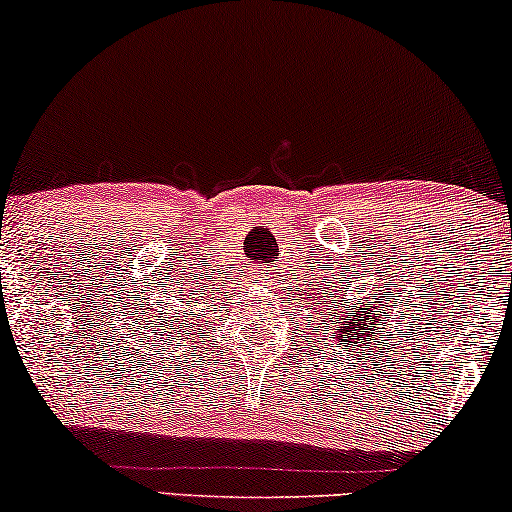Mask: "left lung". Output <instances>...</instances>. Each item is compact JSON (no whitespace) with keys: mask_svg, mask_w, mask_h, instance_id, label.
<instances>
[{"mask_svg":"<svg viewBox=\"0 0 512 512\" xmlns=\"http://www.w3.org/2000/svg\"><path fill=\"white\" fill-rule=\"evenodd\" d=\"M369 315H372V312H369ZM353 322H357V319H353ZM362 326H365V322H360ZM343 331H346V329H343ZM369 334H372V331H369ZM346 341H348V338H346ZM348 346H350V341H348Z\"/></svg>","mask_w":512,"mask_h":512,"instance_id":"8db88e82","label":"left lung"}]
</instances>
